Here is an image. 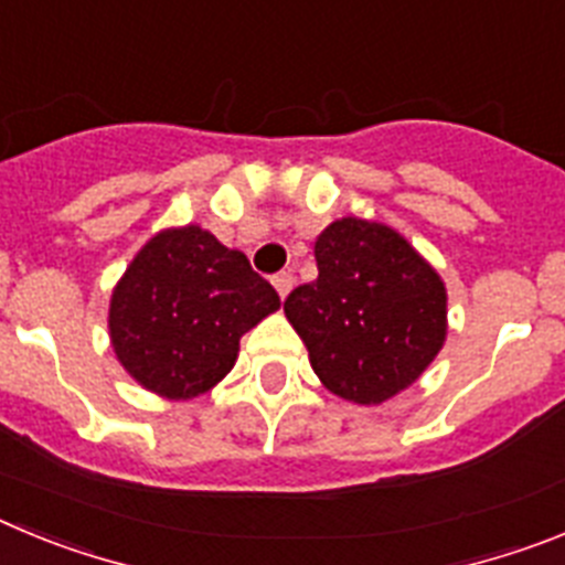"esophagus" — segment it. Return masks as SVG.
<instances>
[{
	"label": "esophagus",
	"instance_id": "34e87169",
	"mask_svg": "<svg viewBox=\"0 0 565 565\" xmlns=\"http://www.w3.org/2000/svg\"><path fill=\"white\" fill-rule=\"evenodd\" d=\"M274 288H277V294H279V299H286L288 297V291H291L294 288V277L291 274H277V277H274Z\"/></svg>",
	"mask_w": 565,
	"mask_h": 565
}]
</instances>
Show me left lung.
Returning a JSON list of instances; mask_svg holds the SVG:
<instances>
[{"instance_id": "left-lung-1", "label": "left lung", "mask_w": 565, "mask_h": 565, "mask_svg": "<svg viewBox=\"0 0 565 565\" xmlns=\"http://www.w3.org/2000/svg\"><path fill=\"white\" fill-rule=\"evenodd\" d=\"M319 277L288 294V322L313 373L344 402L407 391L447 339V288L396 228L339 217L313 243Z\"/></svg>"}]
</instances>
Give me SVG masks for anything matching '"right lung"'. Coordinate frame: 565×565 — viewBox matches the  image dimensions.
<instances>
[{
  "instance_id": "add662e5",
  "label": "right lung",
  "mask_w": 565,
  "mask_h": 565,
  "mask_svg": "<svg viewBox=\"0 0 565 565\" xmlns=\"http://www.w3.org/2000/svg\"><path fill=\"white\" fill-rule=\"evenodd\" d=\"M279 308L246 254L206 228L149 237L109 297V344L143 391L186 402L212 391L237 362L239 337Z\"/></svg>"
}]
</instances>
